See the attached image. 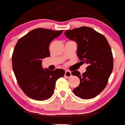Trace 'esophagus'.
Instances as JSON below:
<instances>
[{
    "instance_id": "1",
    "label": "esophagus",
    "mask_w": 125,
    "mask_h": 125,
    "mask_svg": "<svg viewBox=\"0 0 125 125\" xmlns=\"http://www.w3.org/2000/svg\"><path fill=\"white\" fill-rule=\"evenodd\" d=\"M65 77H67V78H69L72 76V74H71V72H70L69 71H65V74H64Z\"/></svg>"
}]
</instances>
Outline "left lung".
Returning a JSON list of instances; mask_svg holds the SVG:
<instances>
[{
	"label": "left lung",
	"instance_id": "1",
	"mask_svg": "<svg viewBox=\"0 0 125 125\" xmlns=\"http://www.w3.org/2000/svg\"><path fill=\"white\" fill-rule=\"evenodd\" d=\"M64 34L77 42V56L88 65L82 75L77 71L71 73L80 82L73 93L82 99L93 98L105 88L112 72L114 60L110 45L103 34L86 26L66 31Z\"/></svg>",
	"mask_w": 125,
	"mask_h": 125
}]
</instances>
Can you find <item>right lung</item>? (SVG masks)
Instances as JSON below:
<instances>
[{
    "label": "right lung",
    "instance_id": "right-lung-1",
    "mask_svg": "<svg viewBox=\"0 0 125 125\" xmlns=\"http://www.w3.org/2000/svg\"><path fill=\"white\" fill-rule=\"evenodd\" d=\"M63 30L37 28L20 38L12 54V67L19 86L28 97L38 101L50 98L56 82L64 75L62 69L50 71L42 67V59L50 56L51 42Z\"/></svg>",
    "mask_w": 125,
    "mask_h": 125
}]
</instances>
